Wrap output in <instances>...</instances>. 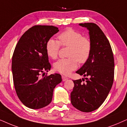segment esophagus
Wrapping results in <instances>:
<instances>
[{
  "mask_svg": "<svg viewBox=\"0 0 127 127\" xmlns=\"http://www.w3.org/2000/svg\"><path fill=\"white\" fill-rule=\"evenodd\" d=\"M68 78L67 77H65V76H63V75L62 76V79H63V81H66V80H67V79H68Z\"/></svg>",
  "mask_w": 127,
  "mask_h": 127,
  "instance_id": "1",
  "label": "esophagus"
}]
</instances>
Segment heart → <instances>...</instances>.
<instances>
[{
	"instance_id": "1",
	"label": "heart",
	"mask_w": 127,
	"mask_h": 127,
	"mask_svg": "<svg viewBox=\"0 0 127 127\" xmlns=\"http://www.w3.org/2000/svg\"><path fill=\"white\" fill-rule=\"evenodd\" d=\"M59 41L50 39L46 42V51L52 59H55L58 56L61 45L69 46L68 58L62 59L54 64V68L61 74L68 75L75 70L79 63H85L88 60L92 49L91 39L84 36L82 33L72 29L67 28L57 36Z\"/></svg>"
}]
</instances>
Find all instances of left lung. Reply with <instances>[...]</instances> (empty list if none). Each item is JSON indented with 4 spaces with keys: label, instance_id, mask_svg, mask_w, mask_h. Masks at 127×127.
<instances>
[{
    "label": "left lung",
    "instance_id": "8db88e82",
    "mask_svg": "<svg viewBox=\"0 0 127 127\" xmlns=\"http://www.w3.org/2000/svg\"><path fill=\"white\" fill-rule=\"evenodd\" d=\"M79 25L89 30L92 49L88 60L76 71L89 78H86V81L73 80L74 87L71 93V102L79 110L91 112L102 105L112 87L114 56L109 40L98 25L92 23H81Z\"/></svg>",
    "mask_w": 127,
    "mask_h": 127
}]
</instances>
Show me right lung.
<instances>
[{
	"label": "right lung",
	"mask_w": 127,
	"mask_h": 127,
	"mask_svg": "<svg viewBox=\"0 0 127 127\" xmlns=\"http://www.w3.org/2000/svg\"><path fill=\"white\" fill-rule=\"evenodd\" d=\"M59 31L52 25H34L22 35L15 48L11 65L14 88L20 101L30 109L48 106L55 87L62 81L59 74L43 76L51 68L46 42Z\"/></svg>",
	"instance_id": "add662e5"
}]
</instances>
